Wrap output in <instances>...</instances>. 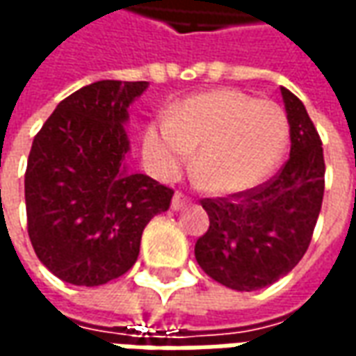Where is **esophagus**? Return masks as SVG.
Masks as SVG:
<instances>
[{
  "label": "esophagus",
  "mask_w": 356,
  "mask_h": 356,
  "mask_svg": "<svg viewBox=\"0 0 356 356\" xmlns=\"http://www.w3.org/2000/svg\"><path fill=\"white\" fill-rule=\"evenodd\" d=\"M186 204H188V198H186L185 194H183V193L173 194V200H171V208L181 209V208H185Z\"/></svg>",
  "instance_id": "1"
}]
</instances>
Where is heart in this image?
I'll return each instance as SVG.
<instances>
[{
	"instance_id": "b5f03b06",
	"label": "heart",
	"mask_w": 356,
	"mask_h": 356,
	"mask_svg": "<svg viewBox=\"0 0 356 356\" xmlns=\"http://www.w3.org/2000/svg\"><path fill=\"white\" fill-rule=\"evenodd\" d=\"M288 143L282 106L236 89L196 95L147 125L143 156L160 179H171L198 148L194 168L213 194H240L275 171Z\"/></svg>"
}]
</instances>
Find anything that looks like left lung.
<instances>
[{"instance_id": "obj_1", "label": "left lung", "mask_w": 356, "mask_h": 356, "mask_svg": "<svg viewBox=\"0 0 356 356\" xmlns=\"http://www.w3.org/2000/svg\"><path fill=\"white\" fill-rule=\"evenodd\" d=\"M290 122V158L267 183L246 193L204 198L208 231L196 240L202 270L236 291L261 290L305 255L324 196L321 135L303 102L280 88Z\"/></svg>"}]
</instances>
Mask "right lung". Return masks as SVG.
Wrapping results in <instances>:
<instances>
[{
    "label": "right lung",
    "instance_id": "add662e5",
    "mask_svg": "<svg viewBox=\"0 0 356 356\" xmlns=\"http://www.w3.org/2000/svg\"><path fill=\"white\" fill-rule=\"evenodd\" d=\"M147 81L102 80L58 102L24 173L28 236L40 261L74 286H102L139 257L147 223L173 188L124 168V122Z\"/></svg>",
    "mask_w": 356,
    "mask_h": 356
}]
</instances>
